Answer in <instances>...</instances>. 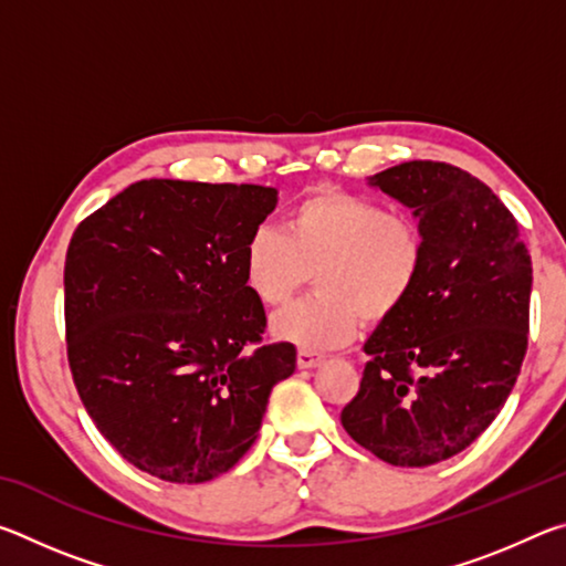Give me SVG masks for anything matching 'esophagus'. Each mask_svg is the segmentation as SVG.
<instances>
[{"mask_svg":"<svg viewBox=\"0 0 566 566\" xmlns=\"http://www.w3.org/2000/svg\"><path fill=\"white\" fill-rule=\"evenodd\" d=\"M322 361H324V357H322V354H317V352H306V349L296 352V367H300V369H312V367H317V364H322Z\"/></svg>","mask_w":566,"mask_h":566,"instance_id":"obj_1","label":"esophagus"}]
</instances>
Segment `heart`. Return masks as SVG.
I'll return each mask as SVG.
<instances>
[{
	"instance_id": "1",
	"label": "heart",
	"mask_w": 566,
	"mask_h": 566,
	"mask_svg": "<svg viewBox=\"0 0 566 566\" xmlns=\"http://www.w3.org/2000/svg\"><path fill=\"white\" fill-rule=\"evenodd\" d=\"M427 264V237L415 217L364 195L317 189L284 219L260 227L242 254L244 282L264 306H282L314 274L317 294L272 319V337L306 352L339 349L361 322L385 324L415 294Z\"/></svg>"
}]
</instances>
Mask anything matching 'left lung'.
Returning <instances> with one entry per match:
<instances>
[{
    "label": "left lung",
    "instance_id": "1",
    "mask_svg": "<svg viewBox=\"0 0 566 566\" xmlns=\"http://www.w3.org/2000/svg\"><path fill=\"white\" fill-rule=\"evenodd\" d=\"M369 185L419 219L427 264L409 302L364 344L369 361L342 427L381 462L429 467L472 444L514 389L532 256L510 209L464 169L405 161Z\"/></svg>",
    "mask_w": 566,
    "mask_h": 566
}]
</instances>
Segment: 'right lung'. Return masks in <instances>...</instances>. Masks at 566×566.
Masks as SVG:
<instances>
[{
	"mask_svg": "<svg viewBox=\"0 0 566 566\" xmlns=\"http://www.w3.org/2000/svg\"><path fill=\"white\" fill-rule=\"evenodd\" d=\"M276 189L142 179L74 229L66 357L104 439L175 484L224 474L254 444L290 342L260 344L264 304L242 254Z\"/></svg>",
	"mask_w": 566,
	"mask_h": 566,
	"instance_id": "1",
	"label": "right lung"
}]
</instances>
